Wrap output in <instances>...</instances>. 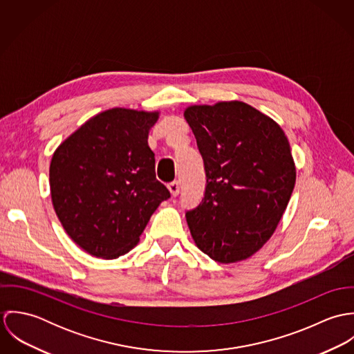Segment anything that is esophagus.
<instances>
[{
	"label": "esophagus",
	"instance_id": "esophagus-1",
	"mask_svg": "<svg viewBox=\"0 0 354 354\" xmlns=\"http://www.w3.org/2000/svg\"><path fill=\"white\" fill-rule=\"evenodd\" d=\"M170 194L173 198H176L178 194H180V183L178 181H171L169 185H167Z\"/></svg>",
	"mask_w": 354,
	"mask_h": 354
}]
</instances>
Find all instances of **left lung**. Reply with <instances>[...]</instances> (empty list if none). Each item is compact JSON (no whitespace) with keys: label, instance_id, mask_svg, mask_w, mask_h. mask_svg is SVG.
Listing matches in <instances>:
<instances>
[{"label":"left lung","instance_id":"left-lung-1","mask_svg":"<svg viewBox=\"0 0 354 354\" xmlns=\"http://www.w3.org/2000/svg\"><path fill=\"white\" fill-rule=\"evenodd\" d=\"M202 153L207 185L187 211L198 248L219 263L245 260L277 229L296 184L282 128L240 101L195 104L184 111Z\"/></svg>","mask_w":354,"mask_h":354}]
</instances>
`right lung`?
I'll use <instances>...</instances> for the list:
<instances>
[{
	"label": "right lung",
	"instance_id": "1",
	"mask_svg": "<svg viewBox=\"0 0 354 354\" xmlns=\"http://www.w3.org/2000/svg\"><path fill=\"white\" fill-rule=\"evenodd\" d=\"M158 111L114 107L84 122L53 153L51 202L68 236L86 252H129L153 211L170 198L156 180L149 131Z\"/></svg>",
	"mask_w": 354,
	"mask_h": 354
}]
</instances>
